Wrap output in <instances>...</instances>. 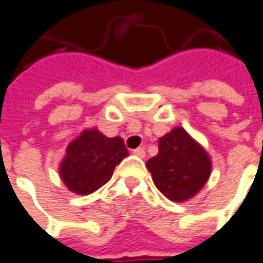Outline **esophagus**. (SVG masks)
<instances>
[{"instance_id":"esophagus-1","label":"esophagus","mask_w":263,"mask_h":263,"mask_svg":"<svg viewBox=\"0 0 263 263\" xmlns=\"http://www.w3.org/2000/svg\"><path fill=\"white\" fill-rule=\"evenodd\" d=\"M133 154L140 157V158H143V157H145V149H143V148H136V149L133 151Z\"/></svg>"}]
</instances>
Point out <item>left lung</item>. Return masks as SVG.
Returning <instances> with one entry per match:
<instances>
[{"label":"left lung","mask_w":263,"mask_h":263,"mask_svg":"<svg viewBox=\"0 0 263 263\" xmlns=\"http://www.w3.org/2000/svg\"><path fill=\"white\" fill-rule=\"evenodd\" d=\"M152 180L168 200L183 203L197 195L212 173V160L185 128L175 127L158 140V154L146 161Z\"/></svg>","instance_id":"left-lung-1"}]
</instances>
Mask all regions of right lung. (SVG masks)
Wrapping results in <instances>:
<instances>
[{
  "label": "right lung",
  "instance_id": "add662e5",
  "mask_svg": "<svg viewBox=\"0 0 263 263\" xmlns=\"http://www.w3.org/2000/svg\"><path fill=\"white\" fill-rule=\"evenodd\" d=\"M128 151L121 138H106L98 128L84 130L68 145L59 173L66 188L80 195H88L112 177L114 168Z\"/></svg>",
  "mask_w": 263,
  "mask_h": 263
}]
</instances>
